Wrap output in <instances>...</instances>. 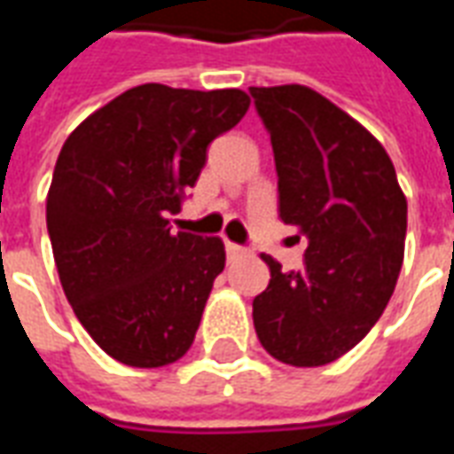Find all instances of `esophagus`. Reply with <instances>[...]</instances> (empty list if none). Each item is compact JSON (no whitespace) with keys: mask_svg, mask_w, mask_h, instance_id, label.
Masks as SVG:
<instances>
[{"mask_svg":"<svg viewBox=\"0 0 454 454\" xmlns=\"http://www.w3.org/2000/svg\"><path fill=\"white\" fill-rule=\"evenodd\" d=\"M226 253L228 255H240V253H243V247L238 246V243H226Z\"/></svg>","mask_w":454,"mask_h":454,"instance_id":"obj_1","label":"esophagus"}]
</instances>
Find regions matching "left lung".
Segmentation results:
<instances>
[{
  "instance_id": "8db88e82",
  "label": "left lung",
  "mask_w": 454,
  "mask_h": 454,
  "mask_svg": "<svg viewBox=\"0 0 454 454\" xmlns=\"http://www.w3.org/2000/svg\"><path fill=\"white\" fill-rule=\"evenodd\" d=\"M270 133L279 218L306 236L304 267L270 265L253 299L275 360L321 367L352 350L389 304L403 262L406 197L380 140L301 84L250 87Z\"/></svg>"
}]
</instances>
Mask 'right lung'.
I'll return each mask as SVG.
<instances>
[{
    "label": "right lung",
    "mask_w": 454,
    "mask_h": 454,
    "mask_svg": "<svg viewBox=\"0 0 454 454\" xmlns=\"http://www.w3.org/2000/svg\"><path fill=\"white\" fill-rule=\"evenodd\" d=\"M247 106L240 90L140 84L65 140L48 236L74 316L114 360L162 367L194 342L226 253L221 238L169 233L168 216Z\"/></svg>",
    "instance_id": "right-lung-1"
}]
</instances>
